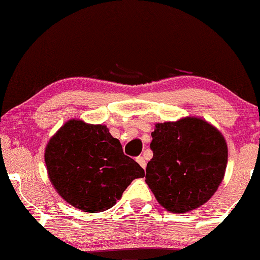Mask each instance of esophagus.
<instances>
[{"instance_id":"34e87169","label":"esophagus","mask_w":260,"mask_h":260,"mask_svg":"<svg viewBox=\"0 0 260 260\" xmlns=\"http://www.w3.org/2000/svg\"><path fill=\"white\" fill-rule=\"evenodd\" d=\"M136 161H137L138 165H140L141 167L146 168V160H144L143 156H138V157H136Z\"/></svg>"}]
</instances>
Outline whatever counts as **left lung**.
<instances>
[{
    "instance_id": "obj_1",
    "label": "left lung",
    "mask_w": 260,
    "mask_h": 260,
    "mask_svg": "<svg viewBox=\"0 0 260 260\" xmlns=\"http://www.w3.org/2000/svg\"><path fill=\"white\" fill-rule=\"evenodd\" d=\"M153 159L146 183L168 211L187 212L217 190L224 177L228 149L220 131L200 118L159 123L151 133Z\"/></svg>"
}]
</instances>
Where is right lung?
Returning <instances> with one entry per match:
<instances>
[{"label":"right lung","mask_w":260,"mask_h":260,"mask_svg":"<svg viewBox=\"0 0 260 260\" xmlns=\"http://www.w3.org/2000/svg\"><path fill=\"white\" fill-rule=\"evenodd\" d=\"M49 178L64 201L82 211L113 207L144 170L123 153L122 144L105 125L67 122L48 143Z\"/></svg>","instance_id":"add662e5"}]
</instances>
